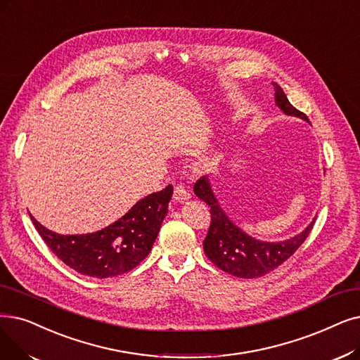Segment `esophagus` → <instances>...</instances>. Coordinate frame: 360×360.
<instances>
[{
	"instance_id": "obj_1",
	"label": "esophagus",
	"mask_w": 360,
	"mask_h": 360,
	"mask_svg": "<svg viewBox=\"0 0 360 360\" xmlns=\"http://www.w3.org/2000/svg\"><path fill=\"white\" fill-rule=\"evenodd\" d=\"M191 197V194H190V191L185 188L184 185H176L175 186V190H174V198L176 200V201H185V200H188Z\"/></svg>"
}]
</instances>
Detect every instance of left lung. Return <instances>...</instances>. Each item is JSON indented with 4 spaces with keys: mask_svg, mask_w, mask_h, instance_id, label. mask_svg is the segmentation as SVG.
<instances>
[{
    "mask_svg": "<svg viewBox=\"0 0 360 360\" xmlns=\"http://www.w3.org/2000/svg\"><path fill=\"white\" fill-rule=\"evenodd\" d=\"M272 85L275 88V101L281 110L285 115L302 117L309 122L307 116L297 110L288 101L283 88L275 82ZM194 193L210 206V226L205 241H202L206 256L219 269L238 278L248 279L263 276L281 266L304 243L315 225L314 219L299 236L285 241H259L247 236L244 231L229 221L226 213L219 206L207 176H201L195 182Z\"/></svg>",
    "mask_w": 360,
    "mask_h": 360,
    "instance_id": "1",
    "label": "left lung"
}]
</instances>
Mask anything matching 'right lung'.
<instances>
[{"mask_svg": "<svg viewBox=\"0 0 360 360\" xmlns=\"http://www.w3.org/2000/svg\"><path fill=\"white\" fill-rule=\"evenodd\" d=\"M174 193L172 185L139 200L119 221L84 236H60L30 219L51 252L69 268L91 278H112L136 268L158 238Z\"/></svg>", "mask_w": 360, "mask_h": 360, "instance_id": "1", "label": "right lung"}]
</instances>
